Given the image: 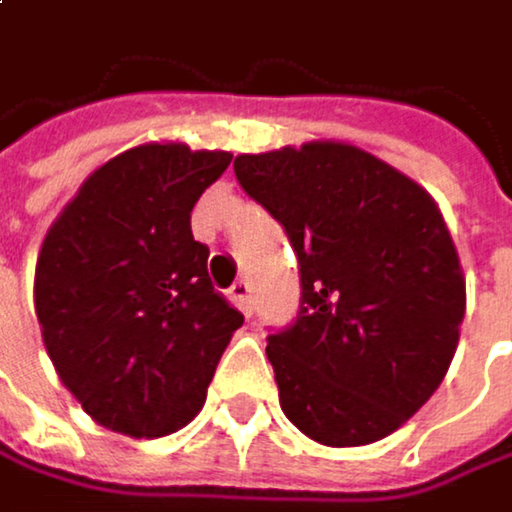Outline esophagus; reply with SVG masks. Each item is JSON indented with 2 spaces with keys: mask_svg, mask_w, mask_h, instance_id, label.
Returning <instances> with one entry per match:
<instances>
[{
  "mask_svg": "<svg viewBox=\"0 0 512 512\" xmlns=\"http://www.w3.org/2000/svg\"><path fill=\"white\" fill-rule=\"evenodd\" d=\"M230 300L239 306V312H242L245 318H251V312H254V297H251V285H248L245 279H239V282L230 288Z\"/></svg>",
  "mask_w": 512,
  "mask_h": 512,
  "instance_id": "1",
  "label": "esophagus"
}]
</instances>
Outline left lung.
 <instances>
[{
    "mask_svg": "<svg viewBox=\"0 0 512 512\" xmlns=\"http://www.w3.org/2000/svg\"><path fill=\"white\" fill-rule=\"evenodd\" d=\"M233 173L300 261V312L267 336L285 417L327 447L387 438L444 381L465 318L435 200L348 143L236 155Z\"/></svg>",
    "mask_w": 512,
    "mask_h": 512,
    "instance_id": "obj_1",
    "label": "left lung"
}]
</instances>
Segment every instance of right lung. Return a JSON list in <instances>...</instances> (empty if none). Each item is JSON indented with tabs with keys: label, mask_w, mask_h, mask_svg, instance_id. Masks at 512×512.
Returning a JSON list of instances; mask_svg holds the SVG:
<instances>
[{
	"label": "right lung",
	"mask_w": 512,
	"mask_h": 512,
	"mask_svg": "<svg viewBox=\"0 0 512 512\" xmlns=\"http://www.w3.org/2000/svg\"><path fill=\"white\" fill-rule=\"evenodd\" d=\"M230 158L134 146L98 167L44 236L35 315L47 354L113 432L158 438L185 426L242 327L209 282V248L191 236V209Z\"/></svg>",
	"instance_id": "right-lung-1"
}]
</instances>
